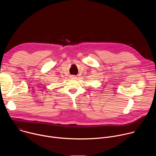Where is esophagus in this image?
Wrapping results in <instances>:
<instances>
[{"instance_id": "1", "label": "esophagus", "mask_w": 156, "mask_h": 156, "mask_svg": "<svg viewBox=\"0 0 156 156\" xmlns=\"http://www.w3.org/2000/svg\"><path fill=\"white\" fill-rule=\"evenodd\" d=\"M70 78H72V79H76L77 77L75 75H71L70 76Z\"/></svg>"}]
</instances>
